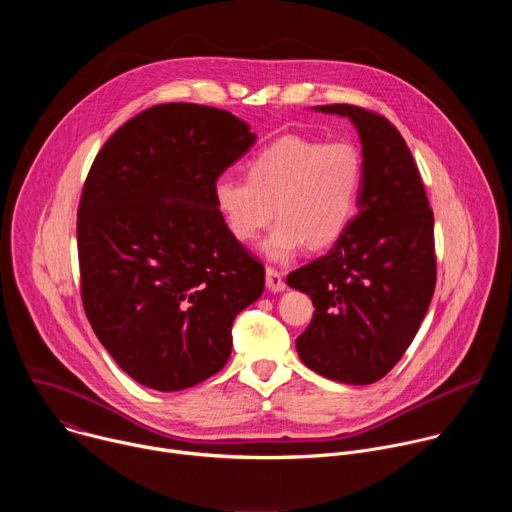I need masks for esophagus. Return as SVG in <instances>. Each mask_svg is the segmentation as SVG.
Segmentation results:
<instances>
[{"label":"esophagus","mask_w":512,"mask_h":512,"mask_svg":"<svg viewBox=\"0 0 512 512\" xmlns=\"http://www.w3.org/2000/svg\"><path fill=\"white\" fill-rule=\"evenodd\" d=\"M265 275H267L265 281H267L269 291H283L285 289V281H283V273L281 271H277L273 267H267Z\"/></svg>","instance_id":"1"}]
</instances>
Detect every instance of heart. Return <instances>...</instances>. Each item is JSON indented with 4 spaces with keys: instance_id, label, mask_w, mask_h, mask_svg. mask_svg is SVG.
<instances>
[{
    "instance_id": "heart-1",
    "label": "heart",
    "mask_w": 512,
    "mask_h": 512,
    "mask_svg": "<svg viewBox=\"0 0 512 512\" xmlns=\"http://www.w3.org/2000/svg\"><path fill=\"white\" fill-rule=\"evenodd\" d=\"M245 176L214 182L216 210L229 235L249 245L269 227L275 208L279 223L263 253L283 263L306 245L326 249L348 231L364 186V162L352 141L283 135L249 158Z\"/></svg>"
}]
</instances>
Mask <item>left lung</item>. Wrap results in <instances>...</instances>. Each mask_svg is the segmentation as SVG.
Wrapping results in <instances>:
<instances>
[{"instance_id":"1","label":"left lung","mask_w":512,"mask_h":512,"mask_svg":"<svg viewBox=\"0 0 512 512\" xmlns=\"http://www.w3.org/2000/svg\"><path fill=\"white\" fill-rule=\"evenodd\" d=\"M348 117L362 143L364 186L348 231L287 285L314 304L296 348L308 369L346 383L383 379L413 342L435 289L433 210L397 127L356 105H320Z\"/></svg>"}]
</instances>
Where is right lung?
<instances>
[{
	"label": "right lung",
	"mask_w": 512,
	"mask_h": 512,
	"mask_svg": "<svg viewBox=\"0 0 512 512\" xmlns=\"http://www.w3.org/2000/svg\"><path fill=\"white\" fill-rule=\"evenodd\" d=\"M255 133L233 113L166 103L121 125L83 186L77 243L85 314L139 385L182 391L221 371L233 322L265 269L235 241L212 188Z\"/></svg>",
	"instance_id": "add662e5"
}]
</instances>
